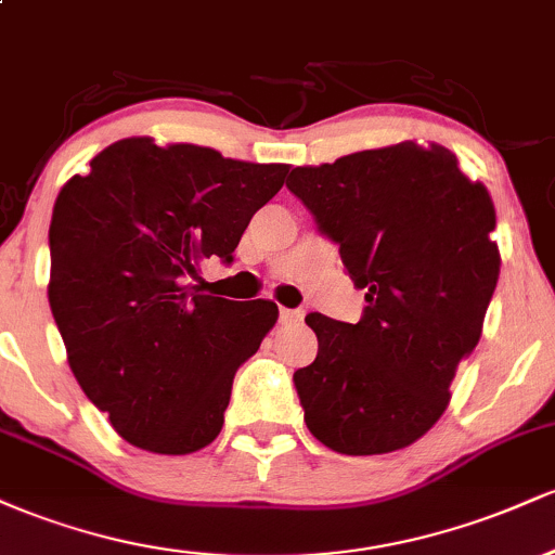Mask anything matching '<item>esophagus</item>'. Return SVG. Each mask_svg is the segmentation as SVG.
Wrapping results in <instances>:
<instances>
[{
    "label": "esophagus",
    "mask_w": 555,
    "mask_h": 555,
    "mask_svg": "<svg viewBox=\"0 0 555 555\" xmlns=\"http://www.w3.org/2000/svg\"><path fill=\"white\" fill-rule=\"evenodd\" d=\"M279 318H282V323H299L305 318V310H289V308H282L279 310Z\"/></svg>",
    "instance_id": "1"
}]
</instances>
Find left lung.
Wrapping results in <instances>:
<instances>
[{"label":"left lung","mask_w":555,"mask_h":555,"mask_svg":"<svg viewBox=\"0 0 555 555\" xmlns=\"http://www.w3.org/2000/svg\"><path fill=\"white\" fill-rule=\"evenodd\" d=\"M289 193L365 289L358 323L305 318L318 358L295 373L305 423L328 449L388 454L443 415L499 282L495 208L443 145L412 140L292 169Z\"/></svg>","instance_id":"8db88e82"}]
</instances>
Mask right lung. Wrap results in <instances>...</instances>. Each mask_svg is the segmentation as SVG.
I'll use <instances>...</instances> for the list:
<instances>
[{"label":"right lung","mask_w":555,"mask_h":555,"mask_svg":"<svg viewBox=\"0 0 555 555\" xmlns=\"http://www.w3.org/2000/svg\"><path fill=\"white\" fill-rule=\"evenodd\" d=\"M286 171L125 138L62 188L49 227V305L80 388L127 443L193 454L219 436L234 373L279 308L214 297L197 266L232 263Z\"/></svg>","instance_id":"1"}]
</instances>
